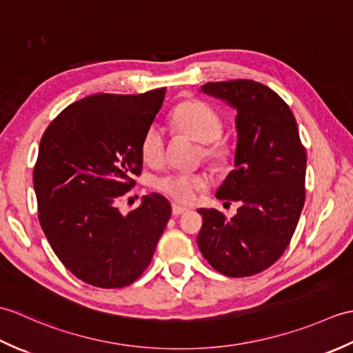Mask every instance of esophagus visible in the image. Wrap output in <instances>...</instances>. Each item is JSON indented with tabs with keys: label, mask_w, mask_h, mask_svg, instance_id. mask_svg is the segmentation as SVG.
<instances>
[{
	"label": "esophagus",
	"mask_w": 353,
	"mask_h": 353,
	"mask_svg": "<svg viewBox=\"0 0 353 353\" xmlns=\"http://www.w3.org/2000/svg\"><path fill=\"white\" fill-rule=\"evenodd\" d=\"M171 211H172V215L179 216V215H182V214H185V212H188V209L183 208V206H179V205H176V203H172Z\"/></svg>",
	"instance_id": "obj_1"
}]
</instances>
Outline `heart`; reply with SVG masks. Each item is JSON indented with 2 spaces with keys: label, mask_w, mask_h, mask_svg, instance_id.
<instances>
[{
  "label": "heart",
  "mask_w": 353,
  "mask_h": 353,
  "mask_svg": "<svg viewBox=\"0 0 353 353\" xmlns=\"http://www.w3.org/2000/svg\"><path fill=\"white\" fill-rule=\"evenodd\" d=\"M171 123L179 133H183L201 144V154L216 170H224L234 161V147L221 137L223 118L212 106L200 100H186L172 110ZM165 154V134L161 125L152 124L141 141V156L150 167H159ZM208 185L203 172H168L156 177V191L177 203H191Z\"/></svg>",
  "instance_id": "obj_1"
}]
</instances>
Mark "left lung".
Segmentation results:
<instances>
[{"label":"left lung","instance_id":"1","mask_svg":"<svg viewBox=\"0 0 353 353\" xmlns=\"http://www.w3.org/2000/svg\"><path fill=\"white\" fill-rule=\"evenodd\" d=\"M201 91L236 109L235 168L216 199L239 201L230 220L216 209H199V249L216 272L245 277L282 256L305 203L306 152L288 104L253 80L215 81Z\"/></svg>","mask_w":353,"mask_h":353}]
</instances>
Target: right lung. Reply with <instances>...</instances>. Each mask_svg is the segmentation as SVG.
Wrapping results in <instances>:
<instances>
[{
	"label": "right lung",
	"mask_w": 353,
	"mask_h": 353,
	"mask_svg": "<svg viewBox=\"0 0 353 353\" xmlns=\"http://www.w3.org/2000/svg\"><path fill=\"white\" fill-rule=\"evenodd\" d=\"M165 88L139 95L95 94L70 104L42 134L33 170L39 223L70 272L99 288H123L144 273L171 215L150 194L123 215L118 203L141 174V141Z\"/></svg>",
	"instance_id": "right-lung-1"
}]
</instances>
